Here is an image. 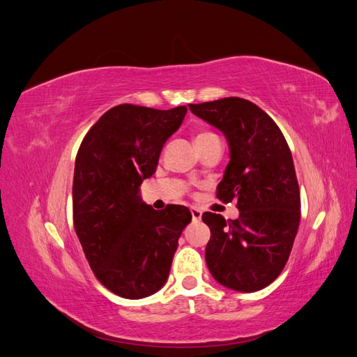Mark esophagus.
<instances>
[{
    "mask_svg": "<svg viewBox=\"0 0 357 357\" xmlns=\"http://www.w3.org/2000/svg\"><path fill=\"white\" fill-rule=\"evenodd\" d=\"M190 214H192V220L193 222H199L201 218H202V211L199 208H197V207H192L190 208Z\"/></svg>",
    "mask_w": 357,
    "mask_h": 357,
    "instance_id": "34e87169",
    "label": "esophagus"
}]
</instances>
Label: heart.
Here are the masks:
<instances>
[{
  "mask_svg": "<svg viewBox=\"0 0 357 357\" xmlns=\"http://www.w3.org/2000/svg\"><path fill=\"white\" fill-rule=\"evenodd\" d=\"M210 137H214V134H211V132H202V134H199L197 137V142H202V139H207Z\"/></svg>",
  "mask_w": 357,
  "mask_h": 357,
  "instance_id": "b5f03b06",
  "label": "heart"
}]
</instances>
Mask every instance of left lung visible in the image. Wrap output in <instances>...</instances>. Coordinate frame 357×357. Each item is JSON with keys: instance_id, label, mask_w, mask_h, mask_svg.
Here are the masks:
<instances>
[{"instance_id": "8db88e82", "label": "left lung", "mask_w": 357, "mask_h": 357, "mask_svg": "<svg viewBox=\"0 0 357 357\" xmlns=\"http://www.w3.org/2000/svg\"><path fill=\"white\" fill-rule=\"evenodd\" d=\"M193 114L228 138L231 160L215 198L236 201L238 219L204 213L211 231L205 261L226 287L256 291L282 274L301 220L294 158L277 123L250 101L229 96L189 104Z\"/></svg>"}]
</instances>
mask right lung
I'll return each mask as SVG.
<instances>
[{"mask_svg":"<svg viewBox=\"0 0 357 357\" xmlns=\"http://www.w3.org/2000/svg\"><path fill=\"white\" fill-rule=\"evenodd\" d=\"M186 112V105H116L89 129L75 156L74 229L95 277L122 298H146L165 284L180 235L192 220L185 205L159 211L138 195Z\"/></svg>","mask_w":357,"mask_h":357,"instance_id":"1","label":"right lung"}]
</instances>
